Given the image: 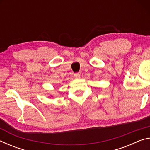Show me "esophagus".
Here are the masks:
<instances>
[{
	"label": "esophagus",
	"mask_w": 150,
	"mask_h": 150,
	"mask_svg": "<svg viewBox=\"0 0 150 150\" xmlns=\"http://www.w3.org/2000/svg\"><path fill=\"white\" fill-rule=\"evenodd\" d=\"M74 77L75 78H77V79L80 78V74L79 73H75V74H74Z\"/></svg>",
	"instance_id": "34e87169"
}]
</instances>
